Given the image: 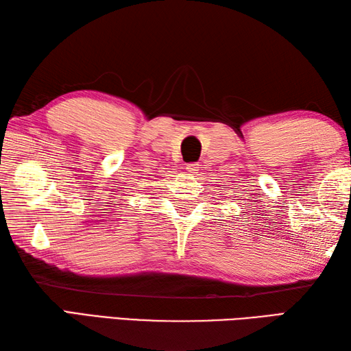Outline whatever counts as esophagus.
<instances>
[{"label": "esophagus", "instance_id": "esophagus-1", "mask_svg": "<svg viewBox=\"0 0 351 351\" xmlns=\"http://www.w3.org/2000/svg\"><path fill=\"white\" fill-rule=\"evenodd\" d=\"M185 170H187V173L190 175H197L199 173V164L197 162H190L185 166Z\"/></svg>", "mask_w": 351, "mask_h": 351}]
</instances>
